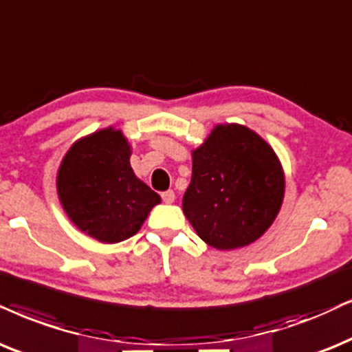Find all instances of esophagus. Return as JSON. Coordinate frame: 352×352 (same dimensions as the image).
Returning <instances> with one entry per match:
<instances>
[{"label": "esophagus", "mask_w": 352, "mask_h": 352, "mask_svg": "<svg viewBox=\"0 0 352 352\" xmlns=\"http://www.w3.org/2000/svg\"><path fill=\"white\" fill-rule=\"evenodd\" d=\"M161 197H162V201H164V203H167V204H170V203L175 201V193H173V190L162 191Z\"/></svg>", "instance_id": "obj_1"}]
</instances>
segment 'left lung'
I'll return each instance as SVG.
<instances>
[{
  "label": "left lung",
  "mask_w": 352,
  "mask_h": 352,
  "mask_svg": "<svg viewBox=\"0 0 352 352\" xmlns=\"http://www.w3.org/2000/svg\"><path fill=\"white\" fill-rule=\"evenodd\" d=\"M284 197L274 151L240 124H219L193 153L184 212L208 245L245 247L263 235Z\"/></svg>",
  "instance_id": "8db88e82"
}]
</instances>
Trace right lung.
Wrapping results in <instances>:
<instances>
[{"mask_svg":"<svg viewBox=\"0 0 352 352\" xmlns=\"http://www.w3.org/2000/svg\"><path fill=\"white\" fill-rule=\"evenodd\" d=\"M130 154L122 133L109 128L78 141L58 172V195L66 214L100 242L130 239L151 208L161 203L155 191L136 179Z\"/></svg>","mask_w":352,"mask_h":352,"instance_id":"obj_1","label":"right lung"}]
</instances>
